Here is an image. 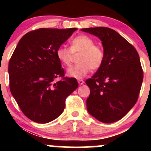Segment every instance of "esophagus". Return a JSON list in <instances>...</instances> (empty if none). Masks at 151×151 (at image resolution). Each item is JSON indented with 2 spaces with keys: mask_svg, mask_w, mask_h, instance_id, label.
<instances>
[{
  "mask_svg": "<svg viewBox=\"0 0 151 151\" xmlns=\"http://www.w3.org/2000/svg\"><path fill=\"white\" fill-rule=\"evenodd\" d=\"M78 83H79V85H82L84 83V81L82 80V79H79V80H78Z\"/></svg>",
  "mask_w": 151,
  "mask_h": 151,
  "instance_id": "esophagus-1",
  "label": "esophagus"
}]
</instances>
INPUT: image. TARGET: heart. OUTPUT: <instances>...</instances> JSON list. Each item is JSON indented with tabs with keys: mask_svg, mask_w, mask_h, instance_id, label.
I'll return each instance as SVG.
<instances>
[{
	"mask_svg": "<svg viewBox=\"0 0 151 151\" xmlns=\"http://www.w3.org/2000/svg\"><path fill=\"white\" fill-rule=\"evenodd\" d=\"M78 54V63L67 70V74L76 79L85 77L91 69H99L105 58L103 48L95 45L92 38L86 35H79L73 38L70 42V48L60 46L56 52L59 61L66 67L71 65L74 55Z\"/></svg>",
	"mask_w": 151,
	"mask_h": 151,
	"instance_id": "heart-1",
	"label": "heart"
}]
</instances>
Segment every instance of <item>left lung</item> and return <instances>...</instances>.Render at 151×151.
<instances>
[{
    "instance_id": "1",
    "label": "left lung",
    "mask_w": 151,
    "mask_h": 151,
    "mask_svg": "<svg viewBox=\"0 0 151 151\" xmlns=\"http://www.w3.org/2000/svg\"><path fill=\"white\" fill-rule=\"evenodd\" d=\"M81 30L99 38L105 53L101 67L86 81L90 89L88 112L101 122H116L133 108L139 96L143 79L139 55L112 29L97 27Z\"/></svg>"
}]
</instances>
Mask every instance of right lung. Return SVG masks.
Listing matches in <instances>:
<instances>
[{"mask_svg":"<svg viewBox=\"0 0 151 151\" xmlns=\"http://www.w3.org/2000/svg\"><path fill=\"white\" fill-rule=\"evenodd\" d=\"M77 28H40L26 33L10 59V90L22 113L46 124L63 112L65 100L78 87L75 78L65 77L56 52ZM60 77V81L55 79Z\"/></svg>","mask_w":151,"mask_h":151,"instance_id":"right-lung-1","label":"right lung"}]
</instances>
